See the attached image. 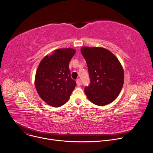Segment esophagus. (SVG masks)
Wrapping results in <instances>:
<instances>
[{"mask_svg": "<svg viewBox=\"0 0 153 153\" xmlns=\"http://www.w3.org/2000/svg\"><path fill=\"white\" fill-rule=\"evenodd\" d=\"M76 84L78 86H80L81 85V80L80 79H77L76 80Z\"/></svg>", "mask_w": 153, "mask_h": 153, "instance_id": "1", "label": "esophagus"}]
</instances>
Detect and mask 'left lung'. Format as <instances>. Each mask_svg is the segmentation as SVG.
<instances>
[{"label": "left lung", "instance_id": "left-lung-1", "mask_svg": "<svg viewBox=\"0 0 153 153\" xmlns=\"http://www.w3.org/2000/svg\"><path fill=\"white\" fill-rule=\"evenodd\" d=\"M81 53L88 66L90 85L85 88L88 99L98 105L113 102L124 84V70L115 55L101 47H82Z\"/></svg>", "mask_w": 153, "mask_h": 153}]
</instances>
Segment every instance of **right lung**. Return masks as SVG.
<instances>
[{
  "instance_id": "obj_1",
  "label": "right lung",
  "mask_w": 153,
  "mask_h": 153,
  "mask_svg": "<svg viewBox=\"0 0 153 153\" xmlns=\"http://www.w3.org/2000/svg\"><path fill=\"white\" fill-rule=\"evenodd\" d=\"M76 50L58 49L40 62L35 77L37 93L45 102L53 107L64 105L70 98L76 83L71 77L69 63Z\"/></svg>"
}]
</instances>
